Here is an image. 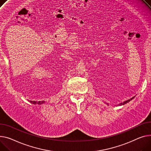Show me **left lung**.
I'll list each match as a JSON object with an SVG mask.
<instances>
[{"instance_id": "left-lung-1", "label": "left lung", "mask_w": 151, "mask_h": 151, "mask_svg": "<svg viewBox=\"0 0 151 151\" xmlns=\"http://www.w3.org/2000/svg\"><path fill=\"white\" fill-rule=\"evenodd\" d=\"M135 98V96H134V97H132V98H130V99H128V100H126V101H124V102H123V103H119V104H117L116 106H122V105H124L125 104H126V103H129V101H131V100L132 99H134ZM106 104H107V105H109V103H106ZM116 106V105H115Z\"/></svg>"}]
</instances>
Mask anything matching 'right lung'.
Instances as JSON below:
<instances>
[{
    "instance_id": "add662e5",
    "label": "right lung",
    "mask_w": 151,
    "mask_h": 151,
    "mask_svg": "<svg viewBox=\"0 0 151 151\" xmlns=\"http://www.w3.org/2000/svg\"><path fill=\"white\" fill-rule=\"evenodd\" d=\"M29 103H31L33 104H38V105H41L42 104L45 103V101H29Z\"/></svg>"
}]
</instances>
